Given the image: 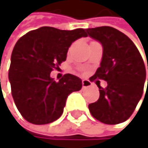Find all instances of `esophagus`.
Listing matches in <instances>:
<instances>
[{
  "label": "esophagus",
  "instance_id": "1",
  "mask_svg": "<svg viewBox=\"0 0 148 148\" xmlns=\"http://www.w3.org/2000/svg\"><path fill=\"white\" fill-rule=\"evenodd\" d=\"M90 82L88 80H82V88H88L90 87Z\"/></svg>",
  "mask_w": 148,
  "mask_h": 148
}]
</instances>
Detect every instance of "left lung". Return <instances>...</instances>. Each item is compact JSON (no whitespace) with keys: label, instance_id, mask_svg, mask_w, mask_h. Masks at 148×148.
<instances>
[{"label":"left lung","instance_id":"1","mask_svg":"<svg viewBox=\"0 0 148 148\" xmlns=\"http://www.w3.org/2000/svg\"><path fill=\"white\" fill-rule=\"evenodd\" d=\"M86 32L103 47L100 66L90 80L102 79L107 82L106 88L98 85L99 99L89 105L90 112L106 124L123 123L132 114L143 94L146 81L143 58L132 40L114 27L88 28Z\"/></svg>","mask_w":148,"mask_h":148}]
</instances>
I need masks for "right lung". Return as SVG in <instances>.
I'll list each match as a JSON object with an SVG mask.
<instances>
[{"label": "right lung", "mask_w": 148, "mask_h": 148, "mask_svg": "<svg viewBox=\"0 0 148 148\" xmlns=\"http://www.w3.org/2000/svg\"><path fill=\"white\" fill-rule=\"evenodd\" d=\"M82 28L60 30L42 26L25 34L11 54L9 80L16 108L27 122L47 124L61 116L69 94L82 89V80L66 73L58 82L50 77L66 61L71 44L87 37Z\"/></svg>", "instance_id": "obj_1"}]
</instances>
